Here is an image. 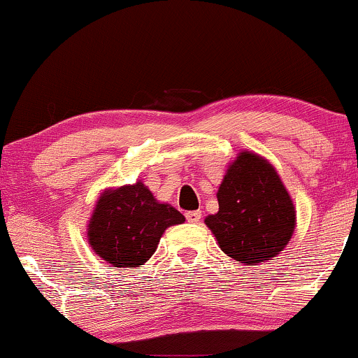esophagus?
Returning a JSON list of instances; mask_svg holds the SVG:
<instances>
[{"label":"esophagus","mask_w":358,"mask_h":358,"mask_svg":"<svg viewBox=\"0 0 358 358\" xmlns=\"http://www.w3.org/2000/svg\"><path fill=\"white\" fill-rule=\"evenodd\" d=\"M185 217H187V220L190 223H198L201 218V212L200 210H195V212H187L185 213Z\"/></svg>","instance_id":"34e87169"}]
</instances>
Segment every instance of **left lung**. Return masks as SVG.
Segmentation results:
<instances>
[{
	"label": "left lung",
	"mask_w": 358,
	"mask_h": 358,
	"mask_svg": "<svg viewBox=\"0 0 358 358\" xmlns=\"http://www.w3.org/2000/svg\"><path fill=\"white\" fill-rule=\"evenodd\" d=\"M218 212L205 225L222 252L243 265L273 260L294 235L295 206L277 170L260 155L238 153L218 187Z\"/></svg>",
	"instance_id": "left-lung-1"
}]
</instances>
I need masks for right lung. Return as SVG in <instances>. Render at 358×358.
<instances>
[{
    "mask_svg": "<svg viewBox=\"0 0 358 358\" xmlns=\"http://www.w3.org/2000/svg\"><path fill=\"white\" fill-rule=\"evenodd\" d=\"M183 222V215L160 203L145 183L123 185L98 198L88 223V242L113 266L135 268L150 260L168 227Z\"/></svg>",
    "mask_w": 358,
    "mask_h": 358,
    "instance_id": "1",
    "label": "right lung"
}]
</instances>
